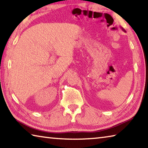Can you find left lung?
<instances>
[{
    "label": "left lung",
    "mask_w": 148,
    "mask_h": 148,
    "mask_svg": "<svg viewBox=\"0 0 148 148\" xmlns=\"http://www.w3.org/2000/svg\"><path fill=\"white\" fill-rule=\"evenodd\" d=\"M121 29H122V30H123V32H126V31H125V29H123V28L122 27H121Z\"/></svg>",
    "instance_id": "8db88e82"
}]
</instances>
